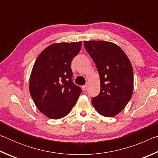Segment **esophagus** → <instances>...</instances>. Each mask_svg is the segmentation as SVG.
<instances>
[{
  "instance_id": "34e87169",
  "label": "esophagus",
  "mask_w": 158,
  "mask_h": 158,
  "mask_svg": "<svg viewBox=\"0 0 158 158\" xmlns=\"http://www.w3.org/2000/svg\"><path fill=\"white\" fill-rule=\"evenodd\" d=\"M82 88V90H84V91H85V90H86L87 89H88V85H83V86L81 87Z\"/></svg>"
}]
</instances>
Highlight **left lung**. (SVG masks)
<instances>
[{
	"label": "left lung",
	"instance_id": "1",
	"mask_svg": "<svg viewBox=\"0 0 158 158\" xmlns=\"http://www.w3.org/2000/svg\"><path fill=\"white\" fill-rule=\"evenodd\" d=\"M84 43L100 74V93L91 102L102 116L114 117L123 110L132 98V64L121 48L113 42L93 40Z\"/></svg>",
	"mask_w": 158,
	"mask_h": 158
}]
</instances>
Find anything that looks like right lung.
Masks as SVG:
<instances>
[{
  "mask_svg": "<svg viewBox=\"0 0 158 158\" xmlns=\"http://www.w3.org/2000/svg\"><path fill=\"white\" fill-rule=\"evenodd\" d=\"M81 42H60L48 46L38 56L32 69L29 91L35 105L49 118L67 116L81 93L72 81L71 62Z\"/></svg>",
  "mask_w": 158,
  "mask_h": 158,
  "instance_id": "obj_1",
  "label": "right lung"
}]
</instances>
